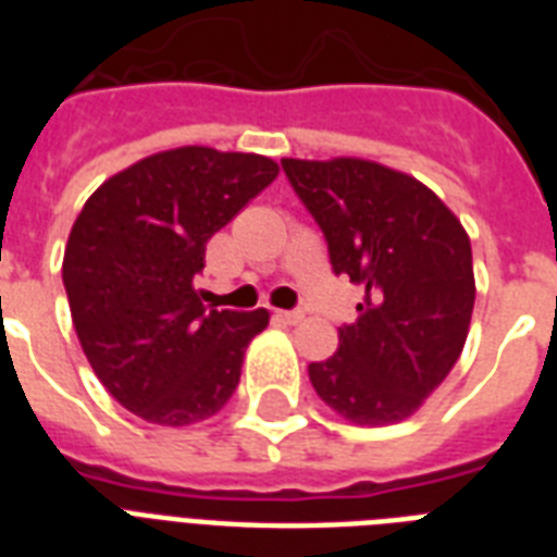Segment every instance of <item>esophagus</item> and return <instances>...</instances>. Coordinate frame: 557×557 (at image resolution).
<instances>
[{
    "label": "esophagus",
    "mask_w": 557,
    "mask_h": 557,
    "mask_svg": "<svg viewBox=\"0 0 557 557\" xmlns=\"http://www.w3.org/2000/svg\"><path fill=\"white\" fill-rule=\"evenodd\" d=\"M274 318H277L280 323H288V326H295V323L304 321V312H286V309H277V312H274Z\"/></svg>",
    "instance_id": "34e87169"
}]
</instances>
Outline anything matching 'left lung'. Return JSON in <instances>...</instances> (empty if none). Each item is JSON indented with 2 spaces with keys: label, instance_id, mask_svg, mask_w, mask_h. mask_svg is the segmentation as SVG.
Instances as JSON below:
<instances>
[{
  "label": "left lung",
  "instance_id": "obj_1",
  "mask_svg": "<svg viewBox=\"0 0 557 557\" xmlns=\"http://www.w3.org/2000/svg\"><path fill=\"white\" fill-rule=\"evenodd\" d=\"M283 170L335 274L364 286L338 352L309 364L314 393L356 424L405 422L466 347L476 297L466 227L431 187L379 161L283 159Z\"/></svg>",
  "mask_w": 557,
  "mask_h": 557
}]
</instances>
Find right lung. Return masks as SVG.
Segmentation results:
<instances>
[{"mask_svg":"<svg viewBox=\"0 0 557 557\" xmlns=\"http://www.w3.org/2000/svg\"><path fill=\"white\" fill-rule=\"evenodd\" d=\"M257 152L176 147L107 178L65 243L74 332L100 384L144 422L185 428L234 396L269 312L201 304L193 277L216 231L277 178Z\"/></svg>","mask_w":557,"mask_h":557,"instance_id":"1","label":"right lung"}]
</instances>
